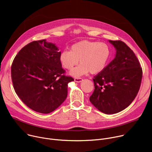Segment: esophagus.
Returning <instances> with one entry per match:
<instances>
[{
    "label": "esophagus",
    "mask_w": 152,
    "mask_h": 152,
    "mask_svg": "<svg viewBox=\"0 0 152 152\" xmlns=\"http://www.w3.org/2000/svg\"><path fill=\"white\" fill-rule=\"evenodd\" d=\"M74 80H75V81L76 82H82L83 80V79L79 77V78H75Z\"/></svg>",
    "instance_id": "1"
}]
</instances>
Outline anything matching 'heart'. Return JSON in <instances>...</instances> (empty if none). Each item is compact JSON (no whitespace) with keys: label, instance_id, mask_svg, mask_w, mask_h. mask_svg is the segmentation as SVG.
<instances>
[{"label":"heart","instance_id":"heart-1","mask_svg":"<svg viewBox=\"0 0 152 152\" xmlns=\"http://www.w3.org/2000/svg\"><path fill=\"white\" fill-rule=\"evenodd\" d=\"M110 54V48L105 43L82 40L73 45L70 51L62 52L59 61L65 69L71 70L79 60V66L70 72L71 75L79 77L88 72L96 74L102 71Z\"/></svg>","mask_w":152,"mask_h":152}]
</instances>
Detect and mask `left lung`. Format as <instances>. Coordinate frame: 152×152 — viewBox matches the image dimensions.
Listing matches in <instances>:
<instances>
[{
	"mask_svg": "<svg viewBox=\"0 0 152 152\" xmlns=\"http://www.w3.org/2000/svg\"><path fill=\"white\" fill-rule=\"evenodd\" d=\"M109 41L116 49L115 57L93 78L95 89L90 100L102 113L113 114L124 110L135 99L142 70L136 55L126 43Z\"/></svg>",
	"mask_w": 152,
	"mask_h": 152,
	"instance_id": "8db88e82",
	"label": "left lung"
}]
</instances>
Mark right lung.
<instances>
[{
	"label": "right lung",
	"instance_id": "right-lung-1",
	"mask_svg": "<svg viewBox=\"0 0 152 152\" xmlns=\"http://www.w3.org/2000/svg\"><path fill=\"white\" fill-rule=\"evenodd\" d=\"M58 50L46 39L34 41L21 49L12 63L16 94L28 107L39 113L49 114L58 108L67 98L68 83L74 80L65 75Z\"/></svg>",
	"mask_w": 152,
	"mask_h": 152
}]
</instances>
